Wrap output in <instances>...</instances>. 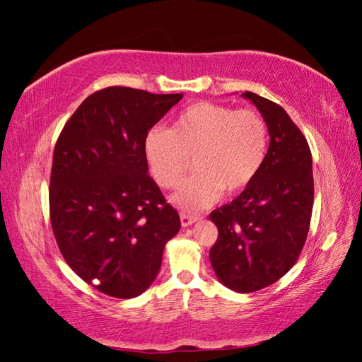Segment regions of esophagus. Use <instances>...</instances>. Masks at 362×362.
<instances>
[{
	"label": "esophagus",
	"mask_w": 362,
	"mask_h": 362,
	"mask_svg": "<svg viewBox=\"0 0 362 362\" xmlns=\"http://www.w3.org/2000/svg\"><path fill=\"white\" fill-rule=\"evenodd\" d=\"M196 221H199V218H197V216H191V214L180 213V222H182V227H189V226H193Z\"/></svg>",
	"instance_id": "34e87169"
}]
</instances>
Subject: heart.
<instances>
[{
	"label": "heart",
	"instance_id": "heart-1",
	"mask_svg": "<svg viewBox=\"0 0 362 362\" xmlns=\"http://www.w3.org/2000/svg\"><path fill=\"white\" fill-rule=\"evenodd\" d=\"M144 158L161 188H174L193 157L196 173L177 188L171 202L194 213L233 194L255 179L266 157L267 127L257 112L197 103L187 107L173 129L153 127L144 136Z\"/></svg>",
	"mask_w": 362,
	"mask_h": 362
}]
</instances>
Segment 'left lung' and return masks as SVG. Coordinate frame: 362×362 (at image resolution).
<instances>
[{"label":"left lung","mask_w":362,"mask_h":362,"mask_svg":"<svg viewBox=\"0 0 362 362\" xmlns=\"http://www.w3.org/2000/svg\"><path fill=\"white\" fill-rule=\"evenodd\" d=\"M241 96L261 113L271 143L255 179L210 213L219 232L210 261L224 286L245 294L296 264L310 230L314 182L310 146L283 107L252 91Z\"/></svg>","instance_id":"1"}]
</instances>
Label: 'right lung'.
Returning <instances> with one entry per match:
<instances>
[{"mask_svg": "<svg viewBox=\"0 0 362 362\" xmlns=\"http://www.w3.org/2000/svg\"><path fill=\"white\" fill-rule=\"evenodd\" d=\"M182 98L99 90L78 107L54 148V236L68 266L110 297L143 294L180 230L179 214L148 175L143 141Z\"/></svg>", "mask_w": 362, "mask_h": 362, "instance_id": "right-lung-1", "label": "right lung"}]
</instances>
